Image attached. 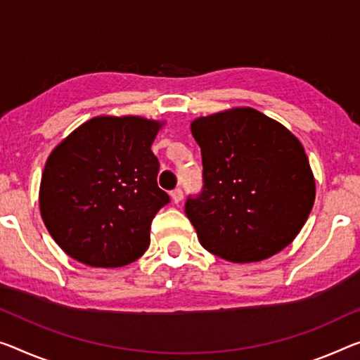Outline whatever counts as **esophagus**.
Segmentation results:
<instances>
[{"instance_id": "esophagus-1", "label": "esophagus", "mask_w": 360, "mask_h": 360, "mask_svg": "<svg viewBox=\"0 0 360 360\" xmlns=\"http://www.w3.org/2000/svg\"><path fill=\"white\" fill-rule=\"evenodd\" d=\"M170 196H172V201L175 202V204H179L181 199H184V191L180 190V188H175V190L170 193Z\"/></svg>"}]
</instances>
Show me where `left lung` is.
<instances>
[{
  "label": "left lung",
  "mask_w": 360,
  "mask_h": 360,
  "mask_svg": "<svg viewBox=\"0 0 360 360\" xmlns=\"http://www.w3.org/2000/svg\"><path fill=\"white\" fill-rule=\"evenodd\" d=\"M191 134L201 148L204 185L188 196L185 212L204 250L241 264L288 246L315 199L301 141L252 108L199 117Z\"/></svg>",
  "instance_id": "1"
}]
</instances>
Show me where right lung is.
Wrapping results in <instances>:
<instances>
[{
  "mask_svg": "<svg viewBox=\"0 0 360 360\" xmlns=\"http://www.w3.org/2000/svg\"><path fill=\"white\" fill-rule=\"evenodd\" d=\"M161 122L101 115L82 124L49 154L40 212L65 254L91 267H122L149 246L154 215L170 201L158 186L151 151Z\"/></svg>",
  "mask_w": 360,
  "mask_h": 360,
  "instance_id": "add662e5",
  "label": "right lung"
}]
</instances>
